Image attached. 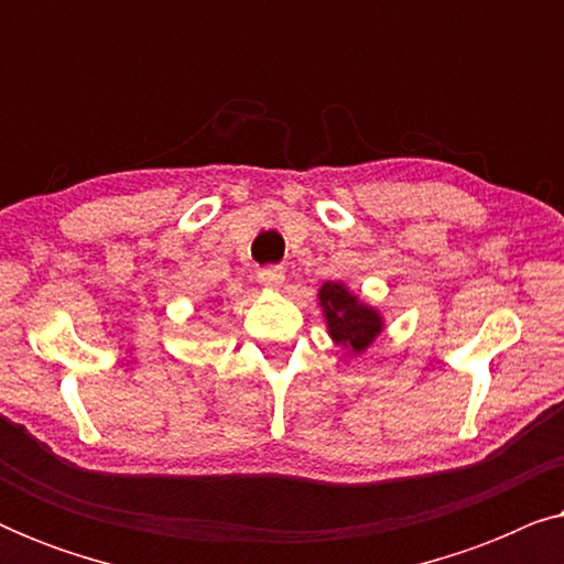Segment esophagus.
I'll list each match as a JSON object with an SVG mask.
<instances>
[{"mask_svg":"<svg viewBox=\"0 0 564 564\" xmlns=\"http://www.w3.org/2000/svg\"><path fill=\"white\" fill-rule=\"evenodd\" d=\"M259 282L264 284L267 290H280L282 282H284V272L280 267H267V269H261V272H259Z\"/></svg>","mask_w":564,"mask_h":564,"instance_id":"34e87169","label":"esophagus"}]
</instances>
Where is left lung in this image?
<instances>
[{
  "mask_svg": "<svg viewBox=\"0 0 564 564\" xmlns=\"http://www.w3.org/2000/svg\"><path fill=\"white\" fill-rule=\"evenodd\" d=\"M318 305L330 341L349 351L351 357L365 354L384 330L382 313L375 305L365 303L344 282H323L318 290Z\"/></svg>",
  "mask_w": 564,
  "mask_h": 564,
  "instance_id": "8db88e82",
  "label": "left lung"
}]
</instances>
